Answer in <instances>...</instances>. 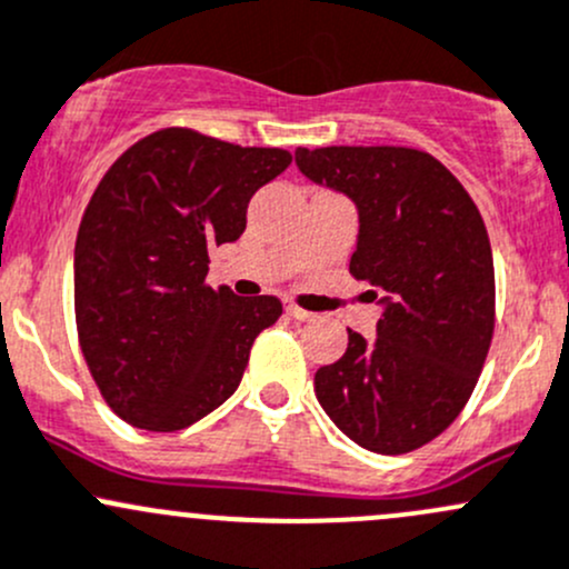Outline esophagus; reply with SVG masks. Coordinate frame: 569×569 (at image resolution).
I'll list each match as a JSON object with an SVG mask.
<instances>
[{"mask_svg": "<svg viewBox=\"0 0 569 569\" xmlns=\"http://www.w3.org/2000/svg\"><path fill=\"white\" fill-rule=\"evenodd\" d=\"M286 313H289L291 319H297V321H310V319H313V313H308V310L297 308V305H286Z\"/></svg>", "mask_w": 569, "mask_h": 569, "instance_id": "esophagus-1", "label": "esophagus"}]
</instances>
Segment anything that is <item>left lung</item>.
Returning a JSON list of instances; mask_svg holds the SVG:
<instances>
[{
  "label": "left lung",
  "instance_id": "left-lung-1",
  "mask_svg": "<svg viewBox=\"0 0 569 569\" xmlns=\"http://www.w3.org/2000/svg\"><path fill=\"white\" fill-rule=\"evenodd\" d=\"M295 160L355 201L349 269L381 308L376 338L349 330L346 355L316 370V398L365 450H417L452 426L490 349L493 253L480 209L420 149L300 147Z\"/></svg>",
  "mask_w": 569,
  "mask_h": 569
}]
</instances>
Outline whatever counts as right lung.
Instances as JSON below:
<instances>
[{
  "instance_id": "add662e5",
  "label": "right lung",
  "mask_w": 569,
  "mask_h": 569,
  "mask_svg": "<svg viewBox=\"0 0 569 569\" xmlns=\"http://www.w3.org/2000/svg\"><path fill=\"white\" fill-rule=\"evenodd\" d=\"M286 149L196 130L147 136L106 171L76 239V325L106 403L130 426L182 430L229 400L274 297L209 289V250L237 242Z\"/></svg>"
}]
</instances>
